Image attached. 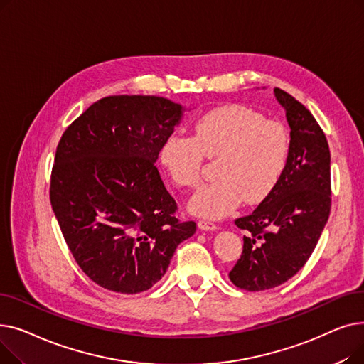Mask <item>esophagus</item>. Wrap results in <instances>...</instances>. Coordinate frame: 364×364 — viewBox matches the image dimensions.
<instances>
[{
	"label": "esophagus",
	"mask_w": 364,
	"mask_h": 364,
	"mask_svg": "<svg viewBox=\"0 0 364 364\" xmlns=\"http://www.w3.org/2000/svg\"><path fill=\"white\" fill-rule=\"evenodd\" d=\"M198 225L199 228H202V230H217L218 228V225L211 220H199Z\"/></svg>",
	"instance_id": "obj_1"
}]
</instances>
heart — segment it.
Masks as SVG:
<instances>
[{
    "instance_id": "b5f03b06",
    "label": "heart",
    "mask_w": 364,
    "mask_h": 364,
    "mask_svg": "<svg viewBox=\"0 0 364 364\" xmlns=\"http://www.w3.org/2000/svg\"><path fill=\"white\" fill-rule=\"evenodd\" d=\"M291 151V136L280 121L243 105H225L205 112L193 125L192 137L172 132L164 140L159 158L168 176L180 187L195 188L202 180L203 161L215 159L213 183L192 198L198 215L218 218L242 202H262L282 180Z\"/></svg>"
}]
</instances>
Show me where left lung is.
Listing matches in <instances>:
<instances>
[{"mask_svg":"<svg viewBox=\"0 0 364 364\" xmlns=\"http://www.w3.org/2000/svg\"><path fill=\"white\" fill-rule=\"evenodd\" d=\"M291 127V151L277 187L255 211L235 220L246 232L240 259L228 277L240 289L258 292L294 277L311 257L332 205L331 151L310 110L274 88Z\"/></svg>","mask_w":364,"mask_h":364,"instance_id":"8db88e82","label":"left lung"}]
</instances>
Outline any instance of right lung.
<instances>
[{
    "mask_svg": "<svg viewBox=\"0 0 364 364\" xmlns=\"http://www.w3.org/2000/svg\"><path fill=\"white\" fill-rule=\"evenodd\" d=\"M181 113L158 95H109L57 144L51 208L76 264L107 291L150 289L196 232L195 221L176 217L177 202L155 165Z\"/></svg>",
    "mask_w": 364,
    "mask_h": 364,
    "instance_id": "right-lung-1",
    "label": "right lung"
}]
</instances>
